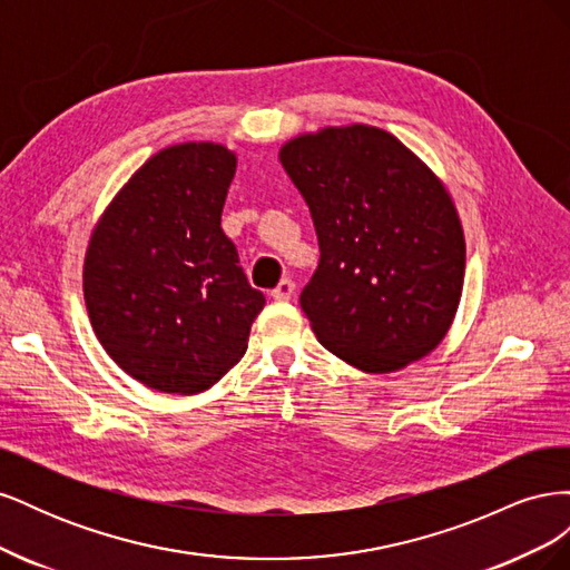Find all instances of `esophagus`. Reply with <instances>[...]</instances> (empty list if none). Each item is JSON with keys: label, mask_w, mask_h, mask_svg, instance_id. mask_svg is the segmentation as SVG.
I'll list each match as a JSON object with an SVG mask.
<instances>
[{"label": "esophagus", "mask_w": 570, "mask_h": 570, "mask_svg": "<svg viewBox=\"0 0 570 570\" xmlns=\"http://www.w3.org/2000/svg\"><path fill=\"white\" fill-rule=\"evenodd\" d=\"M292 295H295V283H292L289 278H283L278 285L271 289V297L275 302H287V299H292Z\"/></svg>", "instance_id": "1"}]
</instances>
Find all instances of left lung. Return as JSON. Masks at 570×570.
<instances>
[{"label": "left lung", "mask_w": 570, "mask_h": 570, "mask_svg": "<svg viewBox=\"0 0 570 570\" xmlns=\"http://www.w3.org/2000/svg\"><path fill=\"white\" fill-rule=\"evenodd\" d=\"M314 218L321 262L299 304L318 342L366 373L433 352L459 308L465 243L438 176L373 126L323 128L281 147Z\"/></svg>", "instance_id": "1"}]
</instances>
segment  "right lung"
<instances>
[{
  "instance_id": "1",
  "label": "right lung",
  "mask_w": 570,
  "mask_h": 570,
  "mask_svg": "<svg viewBox=\"0 0 570 570\" xmlns=\"http://www.w3.org/2000/svg\"><path fill=\"white\" fill-rule=\"evenodd\" d=\"M235 166L214 142L161 149L92 230L82 289L95 335L151 390L212 387L245 356L266 304L220 228Z\"/></svg>"
}]
</instances>
